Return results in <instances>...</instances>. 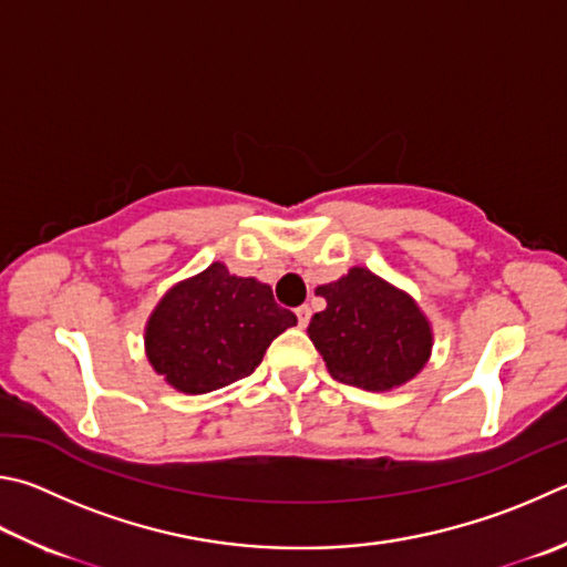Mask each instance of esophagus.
Returning <instances> with one entry per match:
<instances>
[{"instance_id":"obj_1","label":"esophagus","mask_w":567,"mask_h":567,"mask_svg":"<svg viewBox=\"0 0 567 567\" xmlns=\"http://www.w3.org/2000/svg\"><path fill=\"white\" fill-rule=\"evenodd\" d=\"M295 315H297V324L307 327V322H310V315H312V312H310V307L302 305V307H297Z\"/></svg>"}]
</instances>
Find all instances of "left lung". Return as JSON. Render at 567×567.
<instances>
[{"label": "left lung", "mask_w": 567, "mask_h": 567, "mask_svg": "<svg viewBox=\"0 0 567 567\" xmlns=\"http://www.w3.org/2000/svg\"><path fill=\"white\" fill-rule=\"evenodd\" d=\"M315 292L327 307L310 319L307 334L339 382L391 391L426 367L434 329L406 290L357 265Z\"/></svg>", "instance_id": "1"}]
</instances>
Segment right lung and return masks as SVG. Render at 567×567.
Wrapping results in <instances>:
<instances>
[{
    "instance_id": "1",
    "label": "right lung",
    "mask_w": 567,
    "mask_h": 567,
    "mask_svg": "<svg viewBox=\"0 0 567 567\" xmlns=\"http://www.w3.org/2000/svg\"><path fill=\"white\" fill-rule=\"evenodd\" d=\"M292 324L297 317L275 302L270 285L213 262L161 297L143 347L168 386L208 394L252 374L272 339Z\"/></svg>"
}]
</instances>
